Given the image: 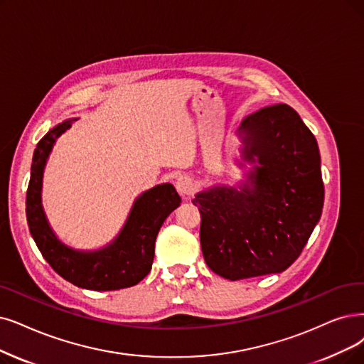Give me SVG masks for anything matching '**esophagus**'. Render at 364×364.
<instances>
[{"label": "esophagus", "instance_id": "esophagus-1", "mask_svg": "<svg viewBox=\"0 0 364 364\" xmlns=\"http://www.w3.org/2000/svg\"><path fill=\"white\" fill-rule=\"evenodd\" d=\"M176 190L182 197H188L191 196L193 190H194V182L193 179H190L188 176H181L176 181Z\"/></svg>", "mask_w": 364, "mask_h": 364}]
</instances>
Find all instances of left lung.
Instances as JSON below:
<instances>
[{
  "mask_svg": "<svg viewBox=\"0 0 364 364\" xmlns=\"http://www.w3.org/2000/svg\"><path fill=\"white\" fill-rule=\"evenodd\" d=\"M236 185L216 183L193 200L206 264L230 281L291 266L321 218L324 183L315 136L287 105L261 109L237 129ZM250 164V168L245 166Z\"/></svg>",
  "mask_w": 364,
  "mask_h": 364,
  "instance_id": "obj_1",
  "label": "left lung"
}]
</instances>
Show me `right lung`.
<instances>
[{
    "label": "right lung",
    "mask_w": 364,
    "mask_h": 364,
    "mask_svg": "<svg viewBox=\"0 0 364 364\" xmlns=\"http://www.w3.org/2000/svg\"><path fill=\"white\" fill-rule=\"evenodd\" d=\"M77 119H65L49 129L34 151L31 178L26 191V221L41 255L52 269L79 288L113 291L139 284L151 272L155 239L166 218L181 206L171 183L155 185L133 203L116 237L98 250H76L52 230L43 209V173L56 140Z\"/></svg>",
    "instance_id": "add662e5"
}]
</instances>
